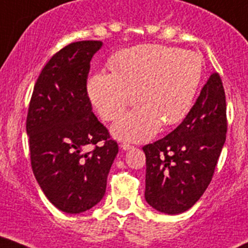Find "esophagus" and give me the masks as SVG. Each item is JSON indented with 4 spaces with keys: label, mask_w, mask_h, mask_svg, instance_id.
<instances>
[{
    "label": "esophagus",
    "mask_w": 248,
    "mask_h": 248,
    "mask_svg": "<svg viewBox=\"0 0 248 248\" xmlns=\"http://www.w3.org/2000/svg\"><path fill=\"white\" fill-rule=\"evenodd\" d=\"M121 148H122V151L127 152V151H129V149H132L133 146H131V144H129V143H122L121 144Z\"/></svg>",
    "instance_id": "1"
}]
</instances>
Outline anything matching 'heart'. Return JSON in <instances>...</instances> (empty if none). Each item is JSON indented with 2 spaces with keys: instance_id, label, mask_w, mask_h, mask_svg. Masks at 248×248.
Wrapping results in <instances>:
<instances>
[{
  "instance_id": "heart-1",
  "label": "heart",
  "mask_w": 248,
  "mask_h": 248,
  "mask_svg": "<svg viewBox=\"0 0 248 248\" xmlns=\"http://www.w3.org/2000/svg\"><path fill=\"white\" fill-rule=\"evenodd\" d=\"M112 73L89 79L88 93L102 119L113 121L137 101L142 106L112 126L120 140L142 142L160 126L175 124L188 115L204 70L202 55L162 44L124 49L110 60Z\"/></svg>"
}]
</instances>
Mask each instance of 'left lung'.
<instances>
[{
  "label": "left lung",
  "mask_w": 248,
  "mask_h": 248,
  "mask_svg": "<svg viewBox=\"0 0 248 248\" xmlns=\"http://www.w3.org/2000/svg\"><path fill=\"white\" fill-rule=\"evenodd\" d=\"M226 100L214 73L184 121L146 155V202L168 215L189 210L210 184L226 140Z\"/></svg>",
  "instance_id": "left-lung-1"
}]
</instances>
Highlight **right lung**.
<instances>
[{
	"mask_svg": "<svg viewBox=\"0 0 248 248\" xmlns=\"http://www.w3.org/2000/svg\"><path fill=\"white\" fill-rule=\"evenodd\" d=\"M100 41L75 42L53 55L35 82L27 116L32 169L48 200L80 214L101 202L119 146L93 113L86 79ZM97 146L91 152L85 148Z\"/></svg>",
	"mask_w": 248,
	"mask_h": 248,
	"instance_id": "add662e5",
	"label": "right lung"
}]
</instances>
